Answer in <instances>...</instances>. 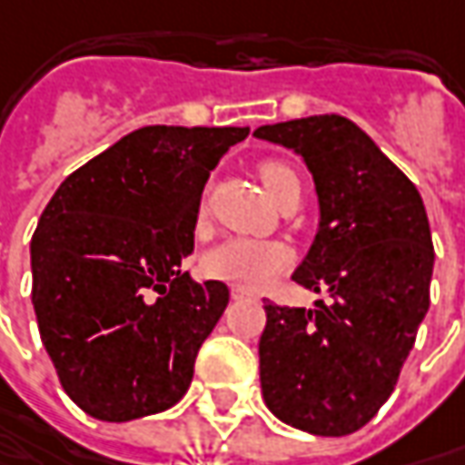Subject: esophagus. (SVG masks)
Wrapping results in <instances>:
<instances>
[{"label": "esophagus", "instance_id": "obj_1", "mask_svg": "<svg viewBox=\"0 0 465 465\" xmlns=\"http://www.w3.org/2000/svg\"><path fill=\"white\" fill-rule=\"evenodd\" d=\"M232 299L233 302H242V299H250V293L242 292V289H232Z\"/></svg>", "mask_w": 465, "mask_h": 465}]
</instances>
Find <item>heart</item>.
<instances>
[{"mask_svg": "<svg viewBox=\"0 0 465 465\" xmlns=\"http://www.w3.org/2000/svg\"><path fill=\"white\" fill-rule=\"evenodd\" d=\"M260 179L275 203H281V197L299 184L296 172L283 161H265L260 166ZM292 262L293 252L283 242L232 236L203 257V272L218 281H226L236 289L260 292L271 286L281 272L289 271Z\"/></svg>", "mask_w": 465, "mask_h": 465, "instance_id": "b5f03b06", "label": "heart"}]
</instances>
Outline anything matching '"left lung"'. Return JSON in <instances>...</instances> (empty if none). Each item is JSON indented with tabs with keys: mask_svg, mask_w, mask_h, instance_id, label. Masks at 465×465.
<instances>
[{
	"mask_svg": "<svg viewBox=\"0 0 465 465\" xmlns=\"http://www.w3.org/2000/svg\"><path fill=\"white\" fill-rule=\"evenodd\" d=\"M312 173L320 229L292 278L314 310L265 304L260 385L272 414L320 437L361 430L391 398L430 310L434 247L414 182L338 114L257 127Z\"/></svg>",
	"mask_w": 465,
	"mask_h": 465,
	"instance_id": "1",
	"label": "left lung"
}]
</instances>
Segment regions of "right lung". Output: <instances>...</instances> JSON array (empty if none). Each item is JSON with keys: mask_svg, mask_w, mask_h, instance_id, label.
I'll return each mask as SVG.
<instances>
[{"mask_svg": "<svg viewBox=\"0 0 465 465\" xmlns=\"http://www.w3.org/2000/svg\"><path fill=\"white\" fill-rule=\"evenodd\" d=\"M250 127L153 124L54 193L31 239L33 310L64 393L93 419L172 409L229 304L182 272L205 182Z\"/></svg>", "mask_w": 465, "mask_h": 465, "instance_id": "right-lung-1", "label": "right lung"}]
</instances>
